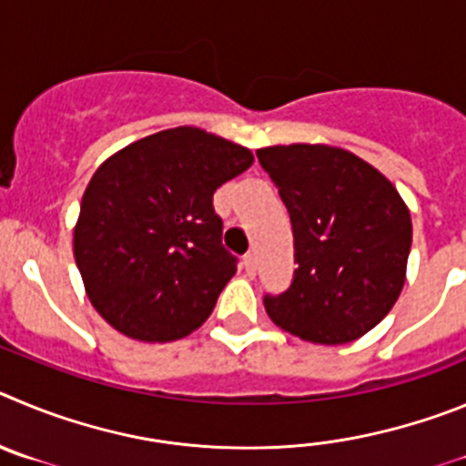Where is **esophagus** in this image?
<instances>
[{
	"label": "esophagus",
	"instance_id": "esophagus-1",
	"mask_svg": "<svg viewBox=\"0 0 466 466\" xmlns=\"http://www.w3.org/2000/svg\"><path fill=\"white\" fill-rule=\"evenodd\" d=\"M255 267H258V264H255V255L253 253L243 255V269H246V274L253 276L255 274Z\"/></svg>",
	"mask_w": 466,
	"mask_h": 466
}]
</instances>
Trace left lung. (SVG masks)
Listing matches in <instances>:
<instances>
[{"mask_svg": "<svg viewBox=\"0 0 466 466\" xmlns=\"http://www.w3.org/2000/svg\"><path fill=\"white\" fill-rule=\"evenodd\" d=\"M258 160L290 213L297 262L290 288L264 295V309L304 341H355L404 288L413 234L404 199L379 169L334 146H271Z\"/></svg>", "mask_w": 466, "mask_h": 466, "instance_id": "1", "label": "left lung"}]
</instances>
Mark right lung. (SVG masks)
Returning a JSON list of instances; mask_svg holds the SVG:
<instances>
[{"label":"right lung","mask_w":466,"mask_h":466,"mask_svg":"<svg viewBox=\"0 0 466 466\" xmlns=\"http://www.w3.org/2000/svg\"><path fill=\"white\" fill-rule=\"evenodd\" d=\"M253 153L199 127H174L111 155L90 178L74 258L99 316L129 339L167 343L211 316L237 274L213 192Z\"/></svg>","instance_id":"add662e5"}]
</instances>
